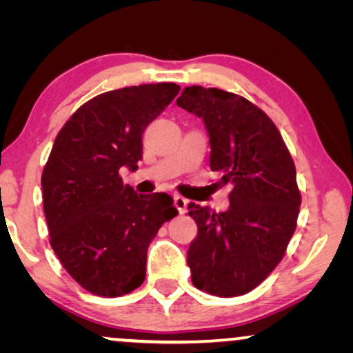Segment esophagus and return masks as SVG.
I'll use <instances>...</instances> for the list:
<instances>
[{"mask_svg":"<svg viewBox=\"0 0 353 353\" xmlns=\"http://www.w3.org/2000/svg\"><path fill=\"white\" fill-rule=\"evenodd\" d=\"M173 201H175V207L178 209V212H180V214H185L186 205H188V201L185 199V197L180 194H175L173 196Z\"/></svg>","mask_w":353,"mask_h":353,"instance_id":"1","label":"esophagus"}]
</instances>
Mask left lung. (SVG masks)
Returning <instances> with one entry per match:
<instances>
[{"label": "left lung", "mask_w": 353, "mask_h": 353, "mask_svg": "<svg viewBox=\"0 0 353 353\" xmlns=\"http://www.w3.org/2000/svg\"><path fill=\"white\" fill-rule=\"evenodd\" d=\"M176 104L204 120L210 170L231 185L228 210L188 204L197 225L188 249L191 281L219 297L243 296L276 268L296 231V165L276 125L243 96L192 85Z\"/></svg>", "instance_id": "8db88e82"}]
</instances>
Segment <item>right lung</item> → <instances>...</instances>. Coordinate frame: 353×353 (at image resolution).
<instances>
[{
  "label": "right lung",
  "mask_w": 353,
  "mask_h": 353,
  "mask_svg": "<svg viewBox=\"0 0 353 353\" xmlns=\"http://www.w3.org/2000/svg\"><path fill=\"white\" fill-rule=\"evenodd\" d=\"M178 91L176 83H151L96 96L52 144L41 175L50 243L65 272L94 296L141 286L149 244L178 214L165 192L138 194L119 173L137 170L144 130Z\"/></svg>",
  "instance_id": "right-lung-1"
}]
</instances>
